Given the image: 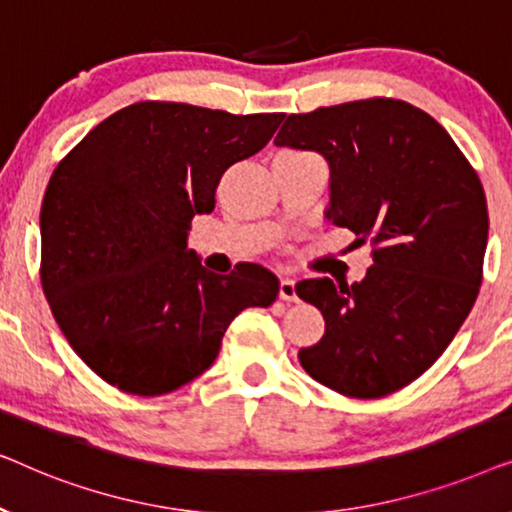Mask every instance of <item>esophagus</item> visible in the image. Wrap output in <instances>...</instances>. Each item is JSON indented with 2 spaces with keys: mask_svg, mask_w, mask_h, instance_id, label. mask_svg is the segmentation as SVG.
I'll list each match as a JSON object with an SVG mask.
<instances>
[{
  "mask_svg": "<svg viewBox=\"0 0 512 512\" xmlns=\"http://www.w3.org/2000/svg\"><path fill=\"white\" fill-rule=\"evenodd\" d=\"M279 298H282V300H298L296 282H293V279H282V282H279Z\"/></svg>",
  "mask_w": 512,
  "mask_h": 512,
  "instance_id": "obj_1",
  "label": "esophagus"
}]
</instances>
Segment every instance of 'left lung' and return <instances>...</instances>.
<instances>
[{"mask_svg":"<svg viewBox=\"0 0 512 512\" xmlns=\"http://www.w3.org/2000/svg\"><path fill=\"white\" fill-rule=\"evenodd\" d=\"M275 144L326 158V219L373 244L361 282L296 286L326 321L324 338L298 352L300 366L352 398L408 387L478 298L489 230L478 174L436 118L391 97L291 114Z\"/></svg>","mask_w":512,"mask_h":512,"instance_id":"8db88e82","label":"left lung"}]
</instances>
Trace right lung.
I'll use <instances>...</instances> for the list:
<instances>
[{
	"mask_svg": "<svg viewBox=\"0 0 512 512\" xmlns=\"http://www.w3.org/2000/svg\"><path fill=\"white\" fill-rule=\"evenodd\" d=\"M282 118L137 102L55 167L41 202V286L69 345L111 387H184L212 366L237 314L275 303L270 270L214 275L188 230L214 209L223 172L261 151Z\"/></svg>",
	"mask_w": 512,
	"mask_h": 512,
	"instance_id": "1",
	"label": "right lung"
}]
</instances>
